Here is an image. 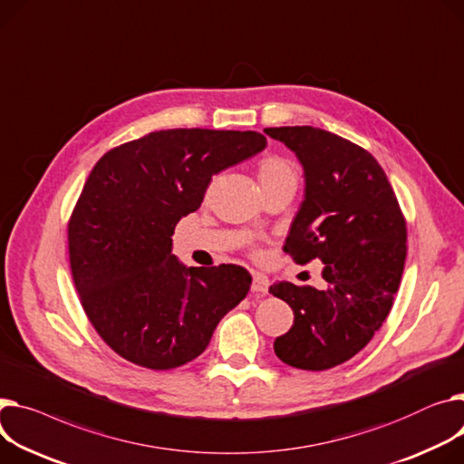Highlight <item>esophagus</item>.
Returning a JSON list of instances; mask_svg holds the SVG:
<instances>
[{
    "label": "esophagus",
    "instance_id": "esophagus-1",
    "mask_svg": "<svg viewBox=\"0 0 464 464\" xmlns=\"http://www.w3.org/2000/svg\"><path fill=\"white\" fill-rule=\"evenodd\" d=\"M268 277L265 274H254V282H252V291L259 293V295H266L268 293Z\"/></svg>",
    "mask_w": 464,
    "mask_h": 464
}]
</instances>
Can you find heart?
I'll use <instances>...</instances> for the list:
<instances>
[{
  "instance_id": "1",
  "label": "heart",
  "mask_w": 464,
  "mask_h": 464,
  "mask_svg": "<svg viewBox=\"0 0 464 464\" xmlns=\"http://www.w3.org/2000/svg\"><path fill=\"white\" fill-rule=\"evenodd\" d=\"M257 173L261 179V184L277 180V179H285V177H295L293 168L280 157H266L259 162Z\"/></svg>"
}]
</instances>
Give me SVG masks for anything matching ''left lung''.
Returning <instances> with one entry per match:
<instances>
[{"mask_svg": "<svg viewBox=\"0 0 464 464\" xmlns=\"http://www.w3.org/2000/svg\"><path fill=\"white\" fill-rule=\"evenodd\" d=\"M265 132L285 143L305 177L304 201L284 252L324 263L328 287L280 282L270 293L295 314L274 353L287 365L324 372L360 353L386 321L407 257V222L379 162L360 145L314 127Z\"/></svg>", "mask_w": 464, "mask_h": 464, "instance_id": "1", "label": "left lung"}]
</instances>
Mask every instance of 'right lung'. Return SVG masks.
Wrapping results in <instances>:
<instances>
[{"instance_id": "right-lung-1", "label": "right lung", "mask_w": 464, "mask_h": 464, "mask_svg": "<svg viewBox=\"0 0 464 464\" xmlns=\"http://www.w3.org/2000/svg\"><path fill=\"white\" fill-rule=\"evenodd\" d=\"M265 147L254 130L171 129L122 143L92 168L69 220V259L87 319L119 356L154 372L188 363L248 295V270L187 268L171 235L212 175Z\"/></svg>"}]
</instances>
